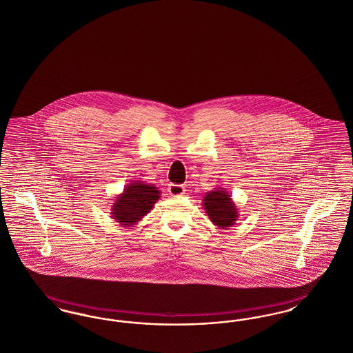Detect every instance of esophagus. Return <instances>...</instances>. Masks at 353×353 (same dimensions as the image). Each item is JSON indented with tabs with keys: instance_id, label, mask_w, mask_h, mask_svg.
<instances>
[{
	"instance_id": "34e87169",
	"label": "esophagus",
	"mask_w": 353,
	"mask_h": 353,
	"mask_svg": "<svg viewBox=\"0 0 353 353\" xmlns=\"http://www.w3.org/2000/svg\"><path fill=\"white\" fill-rule=\"evenodd\" d=\"M168 192L170 196L177 197V196L185 194V188L183 185L170 184L169 185Z\"/></svg>"
}]
</instances>
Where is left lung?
Wrapping results in <instances>:
<instances>
[{
  "instance_id": "obj_1",
  "label": "left lung",
  "mask_w": 353,
  "mask_h": 353,
  "mask_svg": "<svg viewBox=\"0 0 353 353\" xmlns=\"http://www.w3.org/2000/svg\"><path fill=\"white\" fill-rule=\"evenodd\" d=\"M202 206L209 219L219 229L225 230L233 226L239 217L232 196L222 188H216L212 192H208L202 199Z\"/></svg>"
}]
</instances>
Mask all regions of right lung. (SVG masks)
Listing matches in <instances>:
<instances>
[{
    "label": "right lung",
    "instance_id": "right-lung-1",
    "mask_svg": "<svg viewBox=\"0 0 353 353\" xmlns=\"http://www.w3.org/2000/svg\"><path fill=\"white\" fill-rule=\"evenodd\" d=\"M161 197L157 186L134 180L125 185L111 208V217L123 228H132L144 216H147Z\"/></svg>",
    "mask_w": 353,
    "mask_h": 353
}]
</instances>
